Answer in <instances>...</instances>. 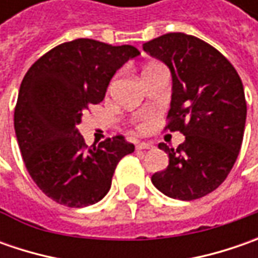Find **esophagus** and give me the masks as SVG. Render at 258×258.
Listing matches in <instances>:
<instances>
[{"label": "esophagus", "instance_id": "obj_1", "mask_svg": "<svg viewBox=\"0 0 258 258\" xmlns=\"http://www.w3.org/2000/svg\"><path fill=\"white\" fill-rule=\"evenodd\" d=\"M154 145L152 144H146V142H136V149L142 151V149H152Z\"/></svg>", "mask_w": 258, "mask_h": 258}]
</instances>
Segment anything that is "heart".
I'll return each mask as SVG.
<instances>
[{
	"label": "heart",
	"instance_id": "obj_1",
	"mask_svg": "<svg viewBox=\"0 0 258 258\" xmlns=\"http://www.w3.org/2000/svg\"><path fill=\"white\" fill-rule=\"evenodd\" d=\"M155 66H158V64H152V66H149V67H146L145 70H148V69H151V67H155Z\"/></svg>",
	"mask_w": 258,
	"mask_h": 258
}]
</instances>
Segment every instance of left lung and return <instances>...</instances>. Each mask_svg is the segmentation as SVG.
Returning <instances> with one entry per match:
<instances>
[{"mask_svg": "<svg viewBox=\"0 0 258 258\" xmlns=\"http://www.w3.org/2000/svg\"><path fill=\"white\" fill-rule=\"evenodd\" d=\"M144 50L169 67L171 109L165 129L185 136L176 149L159 144L169 165L152 175L165 195L192 201L217 189L243 144L247 103L241 79L217 48L194 35L168 33Z\"/></svg>", "mask_w": 258, "mask_h": 258, "instance_id": "8db88e82", "label": "left lung"}]
</instances>
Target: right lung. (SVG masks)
I'll return each mask as SVG.
<instances>
[{"label": "right lung", "instance_id": "right-lung-1", "mask_svg": "<svg viewBox=\"0 0 258 258\" xmlns=\"http://www.w3.org/2000/svg\"><path fill=\"white\" fill-rule=\"evenodd\" d=\"M139 54L134 45L77 38L41 55L24 76L14 110L17 142L30 176L55 203H99L116 165L135 151L122 135L89 148L77 124L89 106L103 100L114 73Z\"/></svg>", "mask_w": 258, "mask_h": 258}]
</instances>
